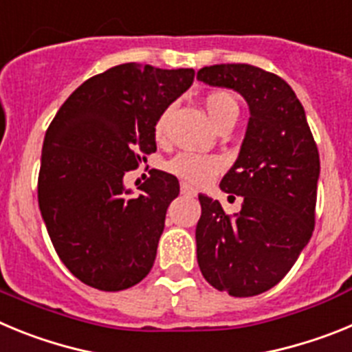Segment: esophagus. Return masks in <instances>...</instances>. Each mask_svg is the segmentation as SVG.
<instances>
[{
    "label": "esophagus",
    "mask_w": 352,
    "mask_h": 352,
    "mask_svg": "<svg viewBox=\"0 0 352 352\" xmlns=\"http://www.w3.org/2000/svg\"><path fill=\"white\" fill-rule=\"evenodd\" d=\"M179 190H182V194L186 195V197H195V194H197V192H195L192 186L186 185V183H182V188H179Z\"/></svg>",
    "instance_id": "obj_1"
}]
</instances>
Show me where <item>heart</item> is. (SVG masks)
Instances as JSON below:
<instances>
[{
  "mask_svg": "<svg viewBox=\"0 0 352 352\" xmlns=\"http://www.w3.org/2000/svg\"><path fill=\"white\" fill-rule=\"evenodd\" d=\"M206 109L211 121L214 125H219L220 120L227 114L238 113V104L234 96L226 91H214L206 96ZM167 113L162 114L155 123V138L162 139L164 129H166ZM223 162L213 155H199V153H178L174 158L167 162V169L183 179L188 185H204L214 178L222 170Z\"/></svg>",
  "mask_w": 352,
  "mask_h": 352,
  "instance_id": "obj_1",
  "label": "heart"
}]
</instances>
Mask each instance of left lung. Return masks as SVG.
<instances>
[{
    "label": "left lung",
    "instance_id": "obj_1",
    "mask_svg": "<svg viewBox=\"0 0 352 352\" xmlns=\"http://www.w3.org/2000/svg\"><path fill=\"white\" fill-rule=\"evenodd\" d=\"M197 79L231 88L250 109L234 166L220 182L243 197L241 211L226 214L219 201L199 195L197 263L219 291L256 296L287 275L314 231L319 151L305 109L278 76L245 63L204 67Z\"/></svg>",
    "mask_w": 352,
    "mask_h": 352
}]
</instances>
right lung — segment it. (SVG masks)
<instances>
[{"mask_svg":"<svg viewBox=\"0 0 352 352\" xmlns=\"http://www.w3.org/2000/svg\"><path fill=\"white\" fill-rule=\"evenodd\" d=\"M192 68L125 63L82 82L51 121L42 148L38 206L63 264L86 285L123 291L157 257L179 183L151 170L141 194L123 186L157 151L155 123L194 82Z\"/></svg>","mask_w":352,"mask_h":352,"instance_id":"add662e5","label":"right lung"}]
</instances>
